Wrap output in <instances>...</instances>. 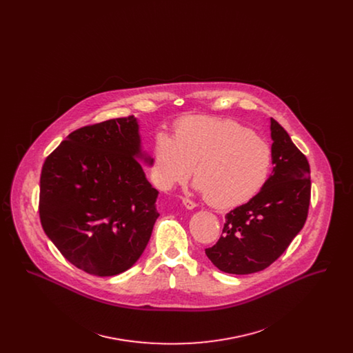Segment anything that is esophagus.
<instances>
[{
  "label": "esophagus",
  "mask_w": 353,
  "mask_h": 353,
  "mask_svg": "<svg viewBox=\"0 0 353 353\" xmlns=\"http://www.w3.org/2000/svg\"><path fill=\"white\" fill-rule=\"evenodd\" d=\"M183 203H184L185 208L189 209V210H192V209L196 208V202L192 201V200H189V199H183Z\"/></svg>",
  "instance_id": "34e87169"
}]
</instances>
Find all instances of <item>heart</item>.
<instances>
[{"label":"heart","mask_w":353,"mask_h":353,"mask_svg":"<svg viewBox=\"0 0 353 353\" xmlns=\"http://www.w3.org/2000/svg\"><path fill=\"white\" fill-rule=\"evenodd\" d=\"M153 172L161 189L184 184L194 167L197 189L209 203L233 208L256 196L269 180V144L250 128L229 119L186 118L153 145Z\"/></svg>","instance_id":"heart-1"}]
</instances>
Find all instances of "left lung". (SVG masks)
<instances>
[{"label": "left lung", "mask_w": 353, "mask_h": 353, "mask_svg": "<svg viewBox=\"0 0 353 353\" xmlns=\"http://www.w3.org/2000/svg\"><path fill=\"white\" fill-rule=\"evenodd\" d=\"M272 174L252 200L225 216L217 243L205 249L217 269L246 275L269 268L302 230L311 200L307 157L270 119Z\"/></svg>", "instance_id": "8db88e82"}]
</instances>
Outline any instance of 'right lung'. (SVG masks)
I'll return each mask as SVG.
<instances>
[{"mask_svg":"<svg viewBox=\"0 0 353 353\" xmlns=\"http://www.w3.org/2000/svg\"><path fill=\"white\" fill-rule=\"evenodd\" d=\"M134 115L85 125L46 157L39 180V219L75 268L112 276L132 268L160 216L148 183Z\"/></svg>","mask_w":353,"mask_h":353,"instance_id":"right-lung-1","label":"right lung"}]
</instances>
